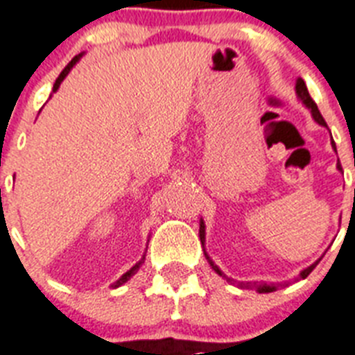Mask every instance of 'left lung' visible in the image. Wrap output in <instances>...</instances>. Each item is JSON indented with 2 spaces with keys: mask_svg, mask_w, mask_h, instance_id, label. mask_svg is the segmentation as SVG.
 <instances>
[{
  "mask_svg": "<svg viewBox=\"0 0 355 355\" xmlns=\"http://www.w3.org/2000/svg\"><path fill=\"white\" fill-rule=\"evenodd\" d=\"M295 92H297V98H300L301 101H303V103L310 108V112H312V118H314L315 121H318L319 125H321V127H327V121H324L323 116H321V112H319V108H318V105H315L314 99L310 98L309 89H306V85H304V81L301 78L297 79V83H295ZM332 146H334V150H336V143H334V141H332ZM338 168H339V163H338ZM199 239H201V243H205V223H203V219H201V223H199ZM205 256H207V254H205ZM207 259H209L210 266H212L214 270L218 272L219 276L225 277V279H227L228 283H232V285H237V286H239V288H256L257 292H259V294H268V292H274V290L277 288V285H274V283H270V285H266V283H261V285H257V283H243V281H241V283H239V281H234L232 277L225 276L223 272L219 270V266L214 265V261H212V259H210L209 256H207ZM318 263L319 261L312 263V265H310L309 268H304V270L300 274L301 279H304V277L309 276L310 272L314 270Z\"/></svg>",
  "mask_w": 355,
  "mask_h": 355,
  "instance_id": "obj_1",
  "label": "left lung"
}]
</instances>
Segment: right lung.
Segmentation results:
<instances>
[{"mask_svg": "<svg viewBox=\"0 0 355 355\" xmlns=\"http://www.w3.org/2000/svg\"><path fill=\"white\" fill-rule=\"evenodd\" d=\"M81 55H83V54H79V55H76L74 60L70 61L69 65H67V67H65V69H63V72H61V74H60V76H58V79H55V83H54V89H52V92H55V90L60 89V85H61V81H63V79H65V76H67V74H69V72H70V69H72V67H74V65H76V61H78V60H79V58H81ZM143 261H145V257H143L141 261H139V263H136V265L132 266L130 270H128V272H125V274H123V276H121V277H119V279H118V281H116V283H114V286H121V285H123V283H127V281H128V279H130V277H132V276H134V274H136V272H137V270H139V266H141V263H143Z\"/></svg>", "mask_w": 355, "mask_h": 355, "instance_id": "right-lung-1", "label": "right lung"}]
</instances>
